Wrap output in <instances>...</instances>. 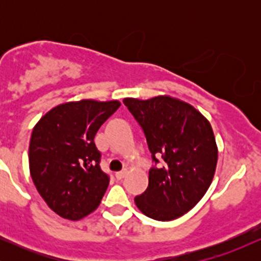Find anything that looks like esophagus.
Instances as JSON below:
<instances>
[{"label":"esophagus","instance_id":"esophagus-1","mask_svg":"<svg viewBox=\"0 0 261 261\" xmlns=\"http://www.w3.org/2000/svg\"><path fill=\"white\" fill-rule=\"evenodd\" d=\"M126 174H127V170H122V172L116 173L115 176H116V179H118V180H121V179H124L125 176H126Z\"/></svg>","mask_w":261,"mask_h":261}]
</instances>
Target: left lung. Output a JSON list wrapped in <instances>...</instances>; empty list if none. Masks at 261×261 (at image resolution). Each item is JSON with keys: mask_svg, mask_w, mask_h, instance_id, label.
<instances>
[{"mask_svg": "<svg viewBox=\"0 0 261 261\" xmlns=\"http://www.w3.org/2000/svg\"><path fill=\"white\" fill-rule=\"evenodd\" d=\"M124 104L142 127L152 160L164 161L149 169L148 187L135 203L153 220H175L202 199L214 179L218 152L211 125L193 106L169 95L125 98Z\"/></svg>", "mask_w": 261, "mask_h": 261, "instance_id": "obj_1", "label": "left lung"}]
</instances>
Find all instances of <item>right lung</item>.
<instances>
[{"instance_id": "right-lung-1", "label": "right lung", "mask_w": 261, "mask_h": 261, "mask_svg": "<svg viewBox=\"0 0 261 261\" xmlns=\"http://www.w3.org/2000/svg\"><path fill=\"white\" fill-rule=\"evenodd\" d=\"M119 107L118 100L68 101L53 108L33 128L32 179L59 216L77 221L99 206L109 175L100 169L94 136Z\"/></svg>"}]
</instances>
